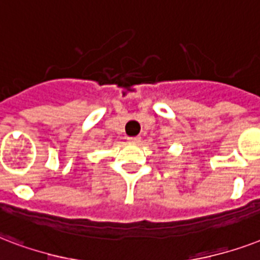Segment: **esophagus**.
<instances>
[{
  "label": "esophagus",
  "mask_w": 260,
  "mask_h": 260,
  "mask_svg": "<svg viewBox=\"0 0 260 260\" xmlns=\"http://www.w3.org/2000/svg\"><path fill=\"white\" fill-rule=\"evenodd\" d=\"M127 140H128V142H130V144H138V142H140V141H141V137L140 136L128 137Z\"/></svg>",
  "instance_id": "1"
}]
</instances>
